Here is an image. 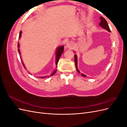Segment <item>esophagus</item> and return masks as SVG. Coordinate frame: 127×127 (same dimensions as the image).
Listing matches in <instances>:
<instances>
[{"mask_svg": "<svg viewBox=\"0 0 127 127\" xmlns=\"http://www.w3.org/2000/svg\"><path fill=\"white\" fill-rule=\"evenodd\" d=\"M74 47V43L71 41H69L66 43V47L69 49H71Z\"/></svg>", "mask_w": 127, "mask_h": 127, "instance_id": "34e87169", "label": "esophagus"}]
</instances>
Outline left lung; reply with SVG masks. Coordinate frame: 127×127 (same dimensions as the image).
Returning a JSON list of instances; mask_svg holds the SVG:
<instances>
[{
    "label": "left lung",
    "instance_id": "1",
    "mask_svg": "<svg viewBox=\"0 0 127 127\" xmlns=\"http://www.w3.org/2000/svg\"><path fill=\"white\" fill-rule=\"evenodd\" d=\"M100 20H101V22L99 23V25H100L102 28H103V29H104L105 30H106L108 32H111V30L109 28V26L108 25V24H107V23L106 22V21L105 20L104 18L102 16L100 17ZM75 57V66H76V69L77 70V71L80 73V71H79L78 69L77 68V55H75L74 56ZM81 75L84 76V77H86V76L84 75L83 74H81Z\"/></svg>",
    "mask_w": 127,
    "mask_h": 127
}]
</instances>
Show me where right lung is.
<instances>
[{
	"label": "right lung",
	"instance_id": "1",
	"mask_svg": "<svg viewBox=\"0 0 127 127\" xmlns=\"http://www.w3.org/2000/svg\"><path fill=\"white\" fill-rule=\"evenodd\" d=\"M21 34H22V32L21 31L20 33V35H19V38H20V37H21ZM17 47H18V52H19V54L20 55V54H21V53H20V49H19V47H20V44H19L18 43V44H17ZM64 45L60 46V47H59L58 48L56 49V65H57L58 63L59 59V58H60V57L61 55H62V53L64 52ZM20 56L21 59L22 60L21 56V55H20ZM22 63L24 67L25 68V66H24V64H23V62L22 60ZM56 68H57V67H56ZM25 69H26V68H25ZM57 70L56 69L54 72H53L50 76H53V75H54V74H55V73L56 72ZM49 77V76L44 77ZM41 78H43V77H41Z\"/></svg>",
	"mask_w": 127,
	"mask_h": 127
}]
</instances>
